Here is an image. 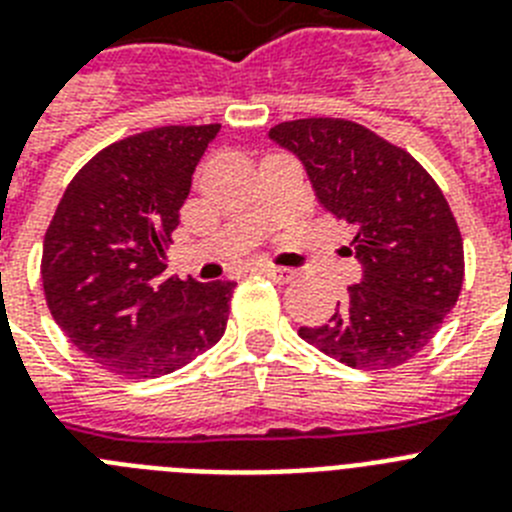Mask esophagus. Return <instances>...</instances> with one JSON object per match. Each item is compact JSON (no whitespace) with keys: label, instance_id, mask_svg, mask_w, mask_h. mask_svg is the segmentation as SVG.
Segmentation results:
<instances>
[{"label":"esophagus","instance_id":"obj_1","mask_svg":"<svg viewBox=\"0 0 512 512\" xmlns=\"http://www.w3.org/2000/svg\"><path fill=\"white\" fill-rule=\"evenodd\" d=\"M256 272L264 274V277H269V279H274V282H279V285H285V282L295 279V272H292V269H285V266H274V264L259 266Z\"/></svg>","mask_w":512,"mask_h":512}]
</instances>
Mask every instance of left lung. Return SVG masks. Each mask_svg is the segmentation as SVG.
Listing matches in <instances>:
<instances>
[{"mask_svg": "<svg viewBox=\"0 0 512 512\" xmlns=\"http://www.w3.org/2000/svg\"><path fill=\"white\" fill-rule=\"evenodd\" d=\"M269 137L303 160L318 202L355 227L360 285L298 334L349 368L388 370L438 334L464 287V238L435 178L404 147L349 119L282 121Z\"/></svg>", "mask_w": 512, "mask_h": 512, "instance_id": "left-lung-1", "label": "left lung"}]
</instances>
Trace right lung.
<instances>
[{
  "mask_svg": "<svg viewBox=\"0 0 512 512\" xmlns=\"http://www.w3.org/2000/svg\"><path fill=\"white\" fill-rule=\"evenodd\" d=\"M220 124L119 139L69 181L43 238L46 305L69 342L131 381L181 370L220 342L235 282L163 277L191 176Z\"/></svg>",
  "mask_w": 512,
  "mask_h": 512,
  "instance_id": "1",
  "label": "right lung"
}]
</instances>
